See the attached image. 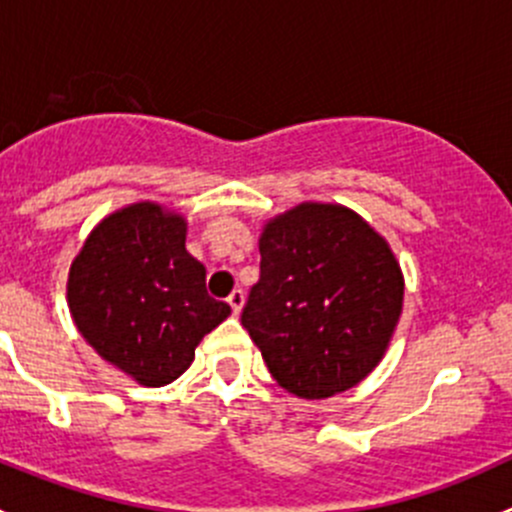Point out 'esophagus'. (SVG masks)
Here are the masks:
<instances>
[{
  "label": "esophagus",
  "instance_id": "obj_1",
  "mask_svg": "<svg viewBox=\"0 0 512 512\" xmlns=\"http://www.w3.org/2000/svg\"><path fill=\"white\" fill-rule=\"evenodd\" d=\"M227 304L232 307V314H240L242 312V304H245V294H242V289H232L230 297H227Z\"/></svg>",
  "mask_w": 512,
  "mask_h": 512
}]
</instances>
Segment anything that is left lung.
I'll use <instances>...</instances> for the list:
<instances>
[{"label": "left lung", "mask_w": 512, "mask_h": 512, "mask_svg": "<svg viewBox=\"0 0 512 512\" xmlns=\"http://www.w3.org/2000/svg\"><path fill=\"white\" fill-rule=\"evenodd\" d=\"M260 257L242 327L277 384L314 401L366 379L404 304L389 242L344 205L302 203L265 225Z\"/></svg>", "instance_id": "obj_1"}]
</instances>
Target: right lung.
Wrapping results in <instances>:
<instances>
[{
  "label": "right lung",
  "instance_id": "1",
  "mask_svg": "<svg viewBox=\"0 0 512 512\" xmlns=\"http://www.w3.org/2000/svg\"><path fill=\"white\" fill-rule=\"evenodd\" d=\"M188 223L163 205L133 203L103 218L74 257L71 317L101 359L141 386H165L230 307L205 289V267L185 250Z\"/></svg>",
  "mask_w": 512,
  "mask_h": 512
}]
</instances>
